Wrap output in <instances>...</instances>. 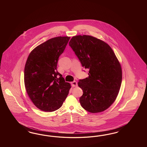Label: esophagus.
<instances>
[{
    "label": "esophagus",
    "mask_w": 147,
    "mask_h": 147,
    "mask_svg": "<svg viewBox=\"0 0 147 147\" xmlns=\"http://www.w3.org/2000/svg\"><path fill=\"white\" fill-rule=\"evenodd\" d=\"M71 86L72 87H76L78 86V83L76 81H73V82H71Z\"/></svg>",
    "instance_id": "esophagus-1"
}]
</instances>
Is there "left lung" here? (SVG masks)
I'll return each mask as SVG.
<instances>
[{"mask_svg": "<svg viewBox=\"0 0 147 147\" xmlns=\"http://www.w3.org/2000/svg\"><path fill=\"white\" fill-rule=\"evenodd\" d=\"M69 45L83 67L88 68V77L79 80L83 90L81 106L92 113L105 111L114 102L120 89L121 64L109 45L93 36H73Z\"/></svg>", "mask_w": 147, "mask_h": 147, "instance_id": "obj_1", "label": "left lung"}]
</instances>
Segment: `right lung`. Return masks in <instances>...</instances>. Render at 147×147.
I'll return each instance as SVG.
<instances>
[{
	"label": "right lung",
	"instance_id": "add662e5",
	"mask_svg": "<svg viewBox=\"0 0 147 147\" xmlns=\"http://www.w3.org/2000/svg\"><path fill=\"white\" fill-rule=\"evenodd\" d=\"M69 39V36H60L47 40L33 49L27 59L24 68L25 88L32 102L42 111L52 112L59 109L71 88L57 69L59 57Z\"/></svg>",
	"mask_w": 147,
	"mask_h": 147
}]
</instances>
